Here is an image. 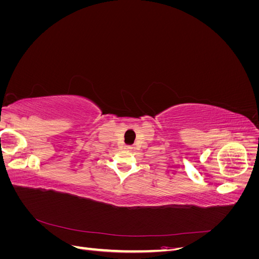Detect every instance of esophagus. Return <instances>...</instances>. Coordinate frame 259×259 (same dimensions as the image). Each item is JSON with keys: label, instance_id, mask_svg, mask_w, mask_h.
I'll use <instances>...</instances> for the list:
<instances>
[{"label": "esophagus", "instance_id": "obj_1", "mask_svg": "<svg viewBox=\"0 0 259 259\" xmlns=\"http://www.w3.org/2000/svg\"><path fill=\"white\" fill-rule=\"evenodd\" d=\"M125 149H126V150H128V151H133V150H134V147H133V146H125Z\"/></svg>", "mask_w": 259, "mask_h": 259}]
</instances>
